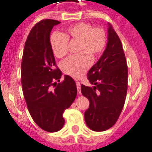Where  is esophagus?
Masks as SVG:
<instances>
[{"label":"esophagus","instance_id":"34e87169","mask_svg":"<svg viewBox=\"0 0 152 152\" xmlns=\"http://www.w3.org/2000/svg\"><path fill=\"white\" fill-rule=\"evenodd\" d=\"M76 87H77V91L78 94L81 95L82 92H81V83L79 82H76Z\"/></svg>","mask_w":152,"mask_h":152}]
</instances>
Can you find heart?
Instances as JSON below:
<instances>
[{
	"instance_id": "1",
	"label": "heart",
	"mask_w": 152,
	"mask_h": 152,
	"mask_svg": "<svg viewBox=\"0 0 152 152\" xmlns=\"http://www.w3.org/2000/svg\"><path fill=\"white\" fill-rule=\"evenodd\" d=\"M68 42H78L79 55L70 57L61 64V70L73 78H80L89 69L94 58L99 56L107 45L104 28L93 26L85 22L73 23L63 33L54 32L50 38V45L56 58H63L68 54Z\"/></svg>"
}]
</instances>
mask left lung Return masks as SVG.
<instances>
[{"label": "left lung", "mask_w": 152, "mask_h": 152, "mask_svg": "<svg viewBox=\"0 0 152 152\" xmlns=\"http://www.w3.org/2000/svg\"><path fill=\"white\" fill-rule=\"evenodd\" d=\"M107 33L106 49L87 75L94 86L81 87L82 95L90 102L85 123L95 132L107 130L117 123L128 90V66L122 42L110 24Z\"/></svg>", "instance_id": "obj_1"}]
</instances>
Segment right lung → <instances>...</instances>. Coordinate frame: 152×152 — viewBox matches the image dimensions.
<instances>
[{
  "instance_id": "add662e5",
  "label": "right lung",
  "mask_w": 152,
  "mask_h": 152,
  "mask_svg": "<svg viewBox=\"0 0 152 152\" xmlns=\"http://www.w3.org/2000/svg\"><path fill=\"white\" fill-rule=\"evenodd\" d=\"M60 23L52 19L37 23L26 39L22 56L21 85L27 108L37 126L48 132L62 129L64 111L77 95L70 76L65 75L60 82L61 72L50 45L51 30Z\"/></svg>"
}]
</instances>
